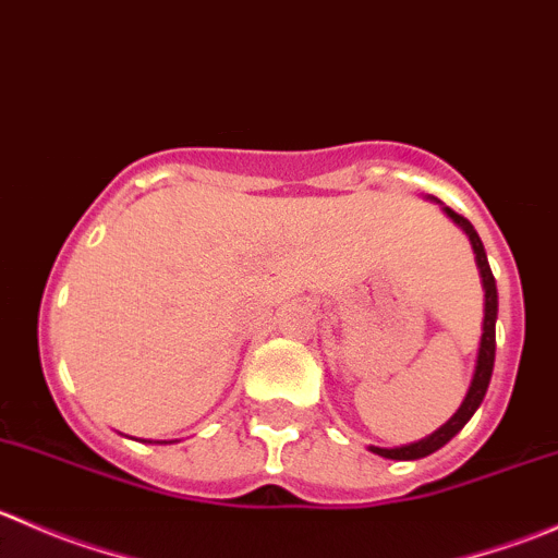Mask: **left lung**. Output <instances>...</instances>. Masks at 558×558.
<instances>
[{"instance_id": "1", "label": "left lung", "mask_w": 558, "mask_h": 558, "mask_svg": "<svg viewBox=\"0 0 558 558\" xmlns=\"http://www.w3.org/2000/svg\"><path fill=\"white\" fill-rule=\"evenodd\" d=\"M426 199L437 202V196H426ZM442 213L461 229V232L470 238L472 253H475V264H477V272H481V283H483V335H481V345H477V356H475V369H472V380L470 388H466L464 399H461L459 410L440 426L435 429L432 435H426L424 440H415L408 442V446H397V448H378V446H369V451L384 456V459H393V461H415V459H424V456L440 451L442 446L453 440L461 429H464L466 421L475 415V410L481 408L483 397H486L488 384H492V373H494V353H497V311H499V300H497V283H494V275L492 267H488V258L486 251H483L481 238H477L475 227L466 221L464 216L453 213L451 207L442 205Z\"/></svg>"}]
</instances>
